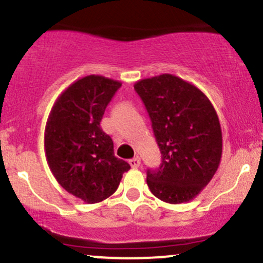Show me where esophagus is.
Returning a JSON list of instances; mask_svg holds the SVG:
<instances>
[{
    "mask_svg": "<svg viewBox=\"0 0 263 263\" xmlns=\"http://www.w3.org/2000/svg\"><path fill=\"white\" fill-rule=\"evenodd\" d=\"M129 164H130L133 168H138L140 165V158L139 157H134L129 160Z\"/></svg>",
    "mask_w": 263,
    "mask_h": 263,
    "instance_id": "esophagus-1",
    "label": "esophagus"
}]
</instances>
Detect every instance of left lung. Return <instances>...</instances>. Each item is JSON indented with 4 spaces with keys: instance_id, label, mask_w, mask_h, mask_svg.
<instances>
[{
    "instance_id": "1",
    "label": "left lung",
    "mask_w": 263,
    "mask_h": 263,
    "mask_svg": "<svg viewBox=\"0 0 263 263\" xmlns=\"http://www.w3.org/2000/svg\"><path fill=\"white\" fill-rule=\"evenodd\" d=\"M134 89L162 153L159 168L146 171V184L163 202H189L211 182L221 162L216 110L198 87L171 74L144 79Z\"/></svg>"
}]
</instances>
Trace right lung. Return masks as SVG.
Here are the masks:
<instances>
[{
	"label": "right lung",
	"instance_id": "add662e5",
	"mask_svg": "<svg viewBox=\"0 0 263 263\" xmlns=\"http://www.w3.org/2000/svg\"><path fill=\"white\" fill-rule=\"evenodd\" d=\"M121 83L89 75L58 98L45 128L47 164L59 184L76 198L98 203L111 196L130 165L114 155L100 128L104 111Z\"/></svg>",
	"mask_w": 263,
	"mask_h": 263
}]
</instances>
